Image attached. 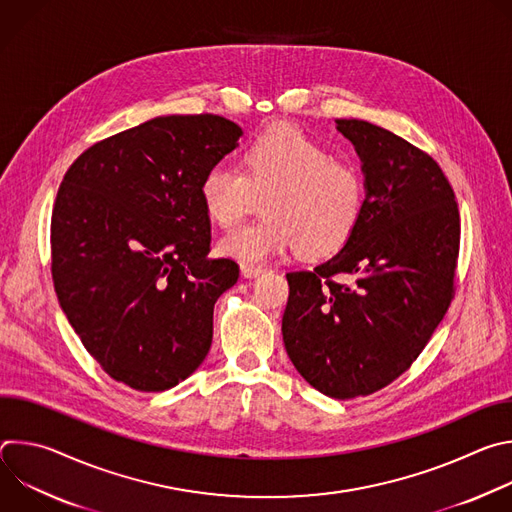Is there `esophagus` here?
Returning <instances> with one entry per match:
<instances>
[{
  "label": "esophagus",
  "mask_w": 512,
  "mask_h": 512,
  "mask_svg": "<svg viewBox=\"0 0 512 512\" xmlns=\"http://www.w3.org/2000/svg\"><path fill=\"white\" fill-rule=\"evenodd\" d=\"M241 273L245 275V277H259L261 273H265V267H261V265H249V263H243L241 265Z\"/></svg>",
  "instance_id": "esophagus-1"
}]
</instances>
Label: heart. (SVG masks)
<instances>
[{
	"label": "heart",
	"instance_id": "1",
	"mask_svg": "<svg viewBox=\"0 0 512 512\" xmlns=\"http://www.w3.org/2000/svg\"><path fill=\"white\" fill-rule=\"evenodd\" d=\"M204 212L223 229L235 227L259 198L265 216L218 241V251L257 265L298 247L310 259L340 251L360 221L364 180L356 166L291 123L257 133L243 150L241 170L214 164L200 182Z\"/></svg>",
	"mask_w": 512,
	"mask_h": 512
}]
</instances>
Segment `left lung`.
Listing matches in <instances>:
<instances>
[{"label":"left lung","mask_w":512,"mask_h":512,"mask_svg":"<svg viewBox=\"0 0 512 512\" xmlns=\"http://www.w3.org/2000/svg\"><path fill=\"white\" fill-rule=\"evenodd\" d=\"M362 162L364 206L348 243L312 271L287 273L283 344L332 399L371 395L421 354L454 298L460 212L437 162L403 137L336 119ZM350 274L352 284L336 282Z\"/></svg>","instance_id":"8db88e82"}]
</instances>
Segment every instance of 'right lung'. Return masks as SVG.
<instances>
[{"mask_svg":"<svg viewBox=\"0 0 512 512\" xmlns=\"http://www.w3.org/2000/svg\"><path fill=\"white\" fill-rule=\"evenodd\" d=\"M241 135L218 115L156 117L91 145L58 188L60 308L101 369L135 391L176 387L210 350L214 304L239 265L208 257L200 182Z\"/></svg>","mask_w":512,"mask_h":512,"instance_id":"1","label":"right lung"}]
</instances>
